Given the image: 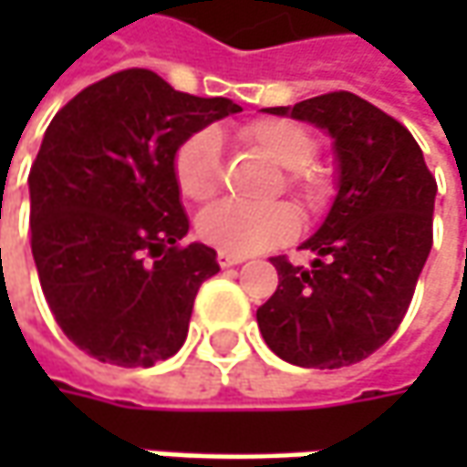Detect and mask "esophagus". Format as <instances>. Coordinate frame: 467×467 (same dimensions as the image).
<instances>
[{"label":"esophagus","mask_w":467,"mask_h":467,"mask_svg":"<svg viewBox=\"0 0 467 467\" xmlns=\"http://www.w3.org/2000/svg\"><path fill=\"white\" fill-rule=\"evenodd\" d=\"M244 257H236V254H228V252H218V265L221 267H234V265H242Z\"/></svg>","instance_id":"obj_1"}]
</instances>
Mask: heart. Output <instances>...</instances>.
I'll use <instances>...</instances> for the list:
<instances>
[{
	"instance_id": "obj_1",
	"label": "heart",
	"mask_w": 467,
	"mask_h": 467,
	"mask_svg": "<svg viewBox=\"0 0 467 467\" xmlns=\"http://www.w3.org/2000/svg\"><path fill=\"white\" fill-rule=\"evenodd\" d=\"M242 140L273 166L285 171L283 184L301 207L317 210L327 202L332 184L327 173L309 166L317 155L314 135L291 119H257L242 127ZM173 176L179 192L192 202H207L221 187V140L213 130L189 135L173 155ZM296 213L288 205L244 207L218 202L197 218L200 239L221 252L249 257L296 234Z\"/></svg>"
}]
</instances>
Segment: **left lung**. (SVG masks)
Instances as JSON below:
<instances>
[{"instance_id": "left-lung-1", "label": "left lung", "mask_w": 467, "mask_h": 467, "mask_svg": "<svg viewBox=\"0 0 467 467\" xmlns=\"http://www.w3.org/2000/svg\"><path fill=\"white\" fill-rule=\"evenodd\" d=\"M265 111L332 137L337 194L301 244L312 265L273 260L278 288L257 309V325L288 364L350 367L403 322L431 252L437 182L403 124L348 90Z\"/></svg>"}]
</instances>
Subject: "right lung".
Returning a JSON list of instances; mask_svg holds the SVG:
<instances>
[{
	"mask_svg": "<svg viewBox=\"0 0 467 467\" xmlns=\"http://www.w3.org/2000/svg\"><path fill=\"white\" fill-rule=\"evenodd\" d=\"M239 111L124 69L51 119L27 176L30 249L57 325L88 356L153 367L184 346L194 296L221 267L215 249L179 244L189 218L173 155Z\"/></svg>",
	"mask_w": 467,
	"mask_h": 467,
	"instance_id": "1",
	"label": "right lung"
}]
</instances>
